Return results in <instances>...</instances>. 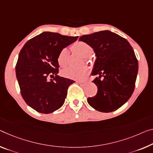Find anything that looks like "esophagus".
<instances>
[{
    "label": "esophagus",
    "instance_id": "34e87169",
    "mask_svg": "<svg viewBox=\"0 0 153 153\" xmlns=\"http://www.w3.org/2000/svg\"><path fill=\"white\" fill-rule=\"evenodd\" d=\"M78 83L81 85L84 86V85H86L89 82L88 81H78Z\"/></svg>",
    "mask_w": 153,
    "mask_h": 153
}]
</instances>
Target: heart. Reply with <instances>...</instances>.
Instances as JSON below:
<instances>
[{"label": "heart", "instance_id": "1", "mask_svg": "<svg viewBox=\"0 0 153 153\" xmlns=\"http://www.w3.org/2000/svg\"><path fill=\"white\" fill-rule=\"evenodd\" d=\"M75 52L80 54L84 58H88L90 57L93 53V49L91 46L86 42L83 41H79L75 42L72 45ZM68 51L67 48H63L59 53L57 57L58 63L61 66H65L68 62ZM89 73V69L85 66H82L79 68L69 67L62 70V74L63 76L67 78L81 80L85 78Z\"/></svg>", "mask_w": 153, "mask_h": 153}]
</instances>
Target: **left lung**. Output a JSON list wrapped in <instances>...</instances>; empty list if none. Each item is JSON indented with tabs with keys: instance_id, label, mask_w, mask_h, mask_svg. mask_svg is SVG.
Here are the masks:
<instances>
[{
	"instance_id": "8db88e82",
	"label": "left lung",
	"mask_w": 153,
	"mask_h": 153,
	"mask_svg": "<svg viewBox=\"0 0 153 153\" xmlns=\"http://www.w3.org/2000/svg\"><path fill=\"white\" fill-rule=\"evenodd\" d=\"M79 41L90 44L96 57L91 75L98 76L92 81L98 91L88 102L98 111H116L127 102L135 89L138 62L132 46L108 30L83 35Z\"/></svg>"
}]
</instances>
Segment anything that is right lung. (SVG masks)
<instances>
[{"label": "right lung", "mask_w": 153, "mask_h": 153, "mask_svg": "<svg viewBox=\"0 0 153 153\" xmlns=\"http://www.w3.org/2000/svg\"><path fill=\"white\" fill-rule=\"evenodd\" d=\"M78 36L44 32L29 39L21 49L16 66V78L26 103L37 112L51 114L62 107L73 80L59 76L57 57ZM56 75L54 81L48 80Z\"/></svg>", "instance_id": "obj_1"}]
</instances>
